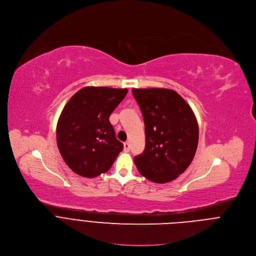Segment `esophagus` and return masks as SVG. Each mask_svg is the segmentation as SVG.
Masks as SVG:
<instances>
[{
  "label": "esophagus",
  "instance_id": "1",
  "mask_svg": "<svg viewBox=\"0 0 256 256\" xmlns=\"http://www.w3.org/2000/svg\"><path fill=\"white\" fill-rule=\"evenodd\" d=\"M124 152H130V144L128 142H126L124 144Z\"/></svg>",
  "mask_w": 256,
  "mask_h": 256
}]
</instances>
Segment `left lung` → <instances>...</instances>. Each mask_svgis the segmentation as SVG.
Segmentation results:
<instances>
[{
  "label": "left lung",
  "instance_id": "8db88e82",
  "mask_svg": "<svg viewBox=\"0 0 256 256\" xmlns=\"http://www.w3.org/2000/svg\"><path fill=\"white\" fill-rule=\"evenodd\" d=\"M144 116L146 148L134 162L146 178L164 184L192 164L198 144V124L188 104L168 88H132Z\"/></svg>",
  "mask_w": 256,
  "mask_h": 256
}]
</instances>
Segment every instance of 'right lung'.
I'll use <instances>...</instances> for the list:
<instances>
[{
  "label": "right lung",
  "instance_id": "1",
  "mask_svg": "<svg viewBox=\"0 0 256 256\" xmlns=\"http://www.w3.org/2000/svg\"><path fill=\"white\" fill-rule=\"evenodd\" d=\"M126 94V88L86 86L64 106L56 124V144L76 174L96 178L106 172L122 150L108 118Z\"/></svg>",
  "mask_w": 256,
  "mask_h": 256
}]
</instances>
